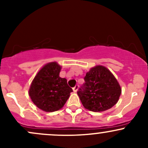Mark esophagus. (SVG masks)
I'll return each instance as SVG.
<instances>
[{"mask_svg": "<svg viewBox=\"0 0 148 148\" xmlns=\"http://www.w3.org/2000/svg\"><path fill=\"white\" fill-rule=\"evenodd\" d=\"M78 88H79L78 85H77V86H74V87L73 88V91H74V92H77V90H78Z\"/></svg>", "mask_w": 148, "mask_h": 148, "instance_id": "34e87169", "label": "esophagus"}]
</instances>
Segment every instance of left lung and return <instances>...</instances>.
<instances>
[{
	"label": "left lung",
	"instance_id": "1",
	"mask_svg": "<svg viewBox=\"0 0 148 148\" xmlns=\"http://www.w3.org/2000/svg\"><path fill=\"white\" fill-rule=\"evenodd\" d=\"M82 89L77 92L84 107L89 111L104 112L115 105L122 89L112 73L102 65H97L87 71Z\"/></svg>",
	"mask_w": 148,
	"mask_h": 148
}]
</instances>
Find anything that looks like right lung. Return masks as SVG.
<instances>
[{
  "label": "right lung",
  "mask_w": 148,
  "mask_h": 148,
  "mask_svg": "<svg viewBox=\"0 0 148 148\" xmlns=\"http://www.w3.org/2000/svg\"><path fill=\"white\" fill-rule=\"evenodd\" d=\"M62 66L57 62L46 64L36 74L28 89L33 103L47 112L62 109L70 97L72 89L65 78L59 77Z\"/></svg>",
  "instance_id": "add662e5"
}]
</instances>
